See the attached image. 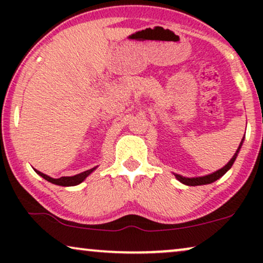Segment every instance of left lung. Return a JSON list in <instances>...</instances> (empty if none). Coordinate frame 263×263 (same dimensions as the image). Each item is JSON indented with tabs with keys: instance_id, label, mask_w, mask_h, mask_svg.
<instances>
[{
	"instance_id": "obj_1",
	"label": "left lung",
	"mask_w": 263,
	"mask_h": 263,
	"mask_svg": "<svg viewBox=\"0 0 263 263\" xmlns=\"http://www.w3.org/2000/svg\"><path fill=\"white\" fill-rule=\"evenodd\" d=\"M243 141H244V138L242 139V141H240L238 148H237L236 153L233 154V157L230 159V161L228 164L225 165V166H222L221 168H219V170H217L215 172H213V174H210V175H206V176H201V177H183V176L181 175H177V174H174L175 177L178 179L179 182L183 183V184L185 185H192V186H195V185H203V184H211V183H213L217 181V179H219L220 177H222L226 172H228L230 168H231V166L233 165V163H235L236 158L237 156H238L239 151L240 148H242V145H243Z\"/></svg>"
}]
</instances>
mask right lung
I'll return each mask as SVG.
<instances>
[{"label": "right lung", "mask_w": 263, "mask_h": 263, "mask_svg": "<svg viewBox=\"0 0 263 263\" xmlns=\"http://www.w3.org/2000/svg\"><path fill=\"white\" fill-rule=\"evenodd\" d=\"M97 167H98V166L89 168V170H86L84 172H81V174H78V175H74V176H64V177H60V178L50 177V176L43 174V172L35 170V168H34V171L37 172V174L41 176V177L46 179V181L50 182V183H52V184L62 185V186H74V185H78V184H80V183L84 182L85 179L87 178L88 176L96 170Z\"/></svg>", "instance_id": "add662e5"}]
</instances>
